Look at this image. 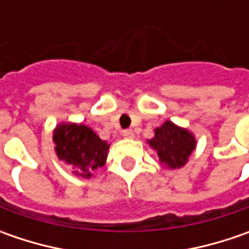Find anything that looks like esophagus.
I'll return each mask as SVG.
<instances>
[{
    "label": "esophagus",
    "mask_w": 249,
    "mask_h": 249,
    "mask_svg": "<svg viewBox=\"0 0 249 249\" xmlns=\"http://www.w3.org/2000/svg\"><path fill=\"white\" fill-rule=\"evenodd\" d=\"M122 134H123V137H124V139H133V137H134V133H133V130L131 129L123 130V131H122Z\"/></svg>",
    "instance_id": "34e87169"
}]
</instances>
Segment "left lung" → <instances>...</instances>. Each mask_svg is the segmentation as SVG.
Here are the masks:
<instances>
[{
	"mask_svg": "<svg viewBox=\"0 0 249 249\" xmlns=\"http://www.w3.org/2000/svg\"><path fill=\"white\" fill-rule=\"evenodd\" d=\"M147 142L157 152L159 163L167 169L184 166L196 147V136L170 120L157 127L155 136Z\"/></svg>",
	"mask_w": 249,
	"mask_h": 249,
	"instance_id": "1",
	"label": "left lung"
}]
</instances>
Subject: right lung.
Listing matches in <instances>:
<instances>
[{
  "label": "right lung",
  "mask_w": 249,
  "mask_h": 249,
  "mask_svg": "<svg viewBox=\"0 0 249 249\" xmlns=\"http://www.w3.org/2000/svg\"><path fill=\"white\" fill-rule=\"evenodd\" d=\"M53 141L56 157L71 167L76 176L90 178L107 162L109 144L83 123L56 124Z\"/></svg>",
  "instance_id": "1"
}]
</instances>
